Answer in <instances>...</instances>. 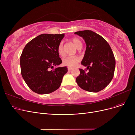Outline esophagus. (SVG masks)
<instances>
[{
    "label": "esophagus",
    "mask_w": 135,
    "mask_h": 135,
    "mask_svg": "<svg viewBox=\"0 0 135 135\" xmlns=\"http://www.w3.org/2000/svg\"><path fill=\"white\" fill-rule=\"evenodd\" d=\"M72 69H73V68H72V67H68V70H71Z\"/></svg>",
    "instance_id": "esophagus-1"
}]
</instances>
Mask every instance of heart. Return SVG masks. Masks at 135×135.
<instances>
[{
  "label": "heart",
  "instance_id": "b5f03b06",
  "mask_svg": "<svg viewBox=\"0 0 135 135\" xmlns=\"http://www.w3.org/2000/svg\"><path fill=\"white\" fill-rule=\"evenodd\" d=\"M71 41L75 45L78 49H80L82 47L83 43L78 38L74 37L71 39ZM57 52L60 56H64L65 55V52L63 49V42H60L57 47ZM80 61V58L79 56H68L62 60V63L63 65L68 67H75L78 63Z\"/></svg>",
  "mask_w": 135,
  "mask_h": 135
}]
</instances>
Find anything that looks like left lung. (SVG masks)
<instances>
[{"instance_id": "left-lung-1", "label": "left lung", "mask_w": 135, "mask_h": 135, "mask_svg": "<svg viewBox=\"0 0 135 135\" xmlns=\"http://www.w3.org/2000/svg\"><path fill=\"white\" fill-rule=\"evenodd\" d=\"M74 34L83 37L86 43V50L81 64L89 70L86 73L79 69L80 73L76 81L82 89L97 93L107 86L114 76V54L107 41L96 33L85 30Z\"/></svg>"}]
</instances>
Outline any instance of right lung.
<instances>
[{
  "label": "right lung",
  "mask_w": 135,
  "mask_h": 135,
  "mask_svg": "<svg viewBox=\"0 0 135 135\" xmlns=\"http://www.w3.org/2000/svg\"><path fill=\"white\" fill-rule=\"evenodd\" d=\"M64 37V34H42L25 46L20 57L21 74L34 93L47 94L60 88L67 67H54L62 63L57 47Z\"/></svg>",
  "instance_id": "right-lung-1"
}]
</instances>
